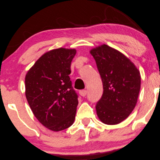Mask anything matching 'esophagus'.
Wrapping results in <instances>:
<instances>
[{"mask_svg": "<svg viewBox=\"0 0 160 160\" xmlns=\"http://www.w3.org/2000/svg\"><path fill=\"white\" fill-rule=\"evenodd\" d=\"M80 94L82 97H85L87 95V90H82L80 91Z\"/></svg>", "mask_w": 160, "mask_h": 160, "instance_id": "1", "label": "esophagus"}]
</instances>
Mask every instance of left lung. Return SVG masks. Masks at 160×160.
I'll return each mask as SVG.
<instances>
[{
	"label": "left lung",
	"mask_w": 160,
	"mask_h": 160,
	"mask_svg": "<svg viewBox=\"0 0 160 160\" xmlns=\"http://www.w3.org/2000/svg\"><path fill=\"white\" fill-rule=\"evenodd\" d=\"M103 82L102 98L97 103L98 118L118 125L130 115L138 101L141 75L135 64L118 50L103 44L90 51Z\"/></svg>",
	"instance_id": "left-lung-1"
}]
</instances>
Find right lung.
Segmentation results:
<instances>
[{
	"instance_id": "obj_1",
	"label": "right lung",
	"mask_w": 160,
	"mask_h": 160,
	"mask_svg": "<svg viewBox=\"0 0 160 160\" xmlns=\"http://www.w3.org/2000/svg\"><path fill=\"white\" fill-rule=\"evenodd\" d=\"M75 49H52L42 55L25 75V97L38 122L53 132L74 122L77 95L69 75Z\"/></svg>"
}]
</instances>
